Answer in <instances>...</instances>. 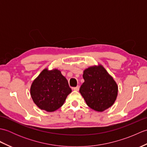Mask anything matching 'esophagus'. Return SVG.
<instances>
[{"mask_svg":"<svg viewBox=\"0 0 147 147\" xmlns=\"http://www.w3.org/2000/svg\"><path fill=\"white\" fill-rule=\"evenodd\" d=\"M73 89V90H74V91H78L79 89H80V86H77L76 87H74Z\"/></svg>","mask_w":147,"mask_h":147,"instance_id":"esophagus-1","label":"esophagus"}]
</instances>
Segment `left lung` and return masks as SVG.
Segmentation results:
<instances>
[{"instance_id":"left-lung-1","label":"left lung","mask_w":147,"mask_h":147,"mask_svg":"<svg viewBox=\"0 0 147 147\" xmlns=\"http://www.w3.org/2000/svg\"><path fill=\"white\" fill-rule=\"evenodd\" d=\"M85 82L80 92L87 105L98 112H103L114 104L116 100L118 86L102 65H93L83 71Z\"/></svg>"}]
</instances>
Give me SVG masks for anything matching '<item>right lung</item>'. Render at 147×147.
Wrapping results in <instances>:
<instances>
[{"label": "right lung", "mask_w": 147, "mask_h": 147, "mask_svg": "<svg viewBox=\"0 0 147 147\" xmlns=\"http://www.w3.org/2000/svg\"><path fill=\"white\" fill-rule=\"evenodd\" d=\"M66 78L57 69H43L33 81L30 94L34 103L47 112H54L64 104L71 92Z\"/></svg>", "instance_id": "obj_1"}]
</instances>
